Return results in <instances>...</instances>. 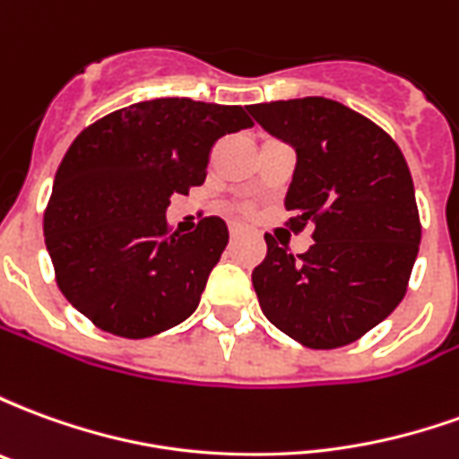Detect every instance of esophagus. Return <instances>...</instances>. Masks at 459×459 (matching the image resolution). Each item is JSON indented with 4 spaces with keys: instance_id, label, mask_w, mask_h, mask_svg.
<instances>
[{
    "instance_id": "1",
    "label": "esophagus",
    "mask_w": 459,
    "mask_h": 459,
    "mask_svg": "<svg viewBox=\"0 0 459 459\" xmlns=\"http://www.w3.org/2000/svg\"><path fill=\"white\" fill-rule=\"evenodd\" d=\"M229 233H230V240H236L240 236V233H243V229H240L238 223H230Z\"/></svg>"
}]
</instances>
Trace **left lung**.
Listing matches in <instances>:
<instances>
[{
  "instance_id": "8db88e82",
  "label": "left lung",
  "mask_w": 459,
  "mask_h": 459,
  "mask_svg": "<svg viewBox=\"0 0 459 459\" xmlns=\"http://www.w3.org/2000/svg\"><path fill=\"white\" fill-rule=\"evenodd\" d=\"M298 152L285 223L309 229L307 253L265 236L253 270L263 315L309 349H339L384 322L403 299L420 246L413 179L401 147L376 122L327 98L250 105Z\"/></svg>"
}]
</instances>
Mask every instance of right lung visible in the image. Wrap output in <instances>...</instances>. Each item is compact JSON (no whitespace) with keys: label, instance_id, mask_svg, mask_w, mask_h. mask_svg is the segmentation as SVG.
I'll list each match as a JSON object with an SVG mask.
<instances>
[{"label":"right lung","instance_id":"1","mask_svg":"<svg viewBox=\"0 0 459 459\" xmlns=\"http://www.w3.org/2000/svg\"><path fill=\"white\" fill-rule=\"evenodd\" d=\"M253 120L240 105L157 98L88 125L58 164L44 211L56 285L95 327L154 337L199 307L229 243L219 216L171 233L169 196L206 179L213 144Z\"/></svg>","mask_w":459,"mask_h":459}]
</instances>
